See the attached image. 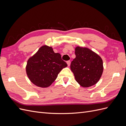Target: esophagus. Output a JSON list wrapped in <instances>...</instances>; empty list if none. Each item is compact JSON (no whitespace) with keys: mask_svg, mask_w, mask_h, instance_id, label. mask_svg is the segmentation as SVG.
<instances>
[{"mask_svg":"<svg viewBox=\"0 0 126 126\" xmlns=\"http://www.w3.org/2000/svg\"><path fill=\"white\" fill-rule=\"evenodd\" d=\"M67 64H68V66H69L70 64V60L67 61Z\"/></svg>","mask_w":126,"mask_h":126,"instance_id":"1","label":"esophagus"}]
</instances>
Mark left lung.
Returning a JSON list of instances; mask_svg holds the SVG:
<instances>
[{"mask_svg": "<svg viewBox=\"0 0 126 126\" xmlns=\"http://www.w3.org/2000/svg\"><path fill=\"white\" fill-rule=\"evenodd\" d=\"M76 58L72 61L70 69L76 81L83 87H89L99 80L104 67L101 57L87 48H75Z\"/></svg>", "mask_w": 126, "mask_h": 126, "instance_id": "left-lung-1", "label": "left lung"}]
</instances>
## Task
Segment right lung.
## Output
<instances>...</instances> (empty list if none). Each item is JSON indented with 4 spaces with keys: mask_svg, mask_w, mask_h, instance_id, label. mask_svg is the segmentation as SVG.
<instances>
[{
    "mask_svg": "<svg viewBox=\"0 0 126 126\" xmlns=\"http://www.w3.org/2000/svg\"><path fill=\"white\" fill-rule=\"evenodd\" d=\"M67 66L59 53H55L51 47L43 46L28 59L26 72L34 85L42 88L50 86L60 71Z\"/></svg>",
    "mask_w": 126,
    "mask_h": 126,
    "instance_id": "right-lung-1",
    "label": "right lung"
}]
</instances>
